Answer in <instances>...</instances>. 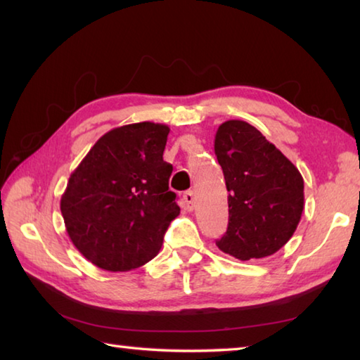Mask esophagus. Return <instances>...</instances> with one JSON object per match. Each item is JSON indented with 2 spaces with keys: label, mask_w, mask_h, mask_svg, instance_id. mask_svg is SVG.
Returning <instances> with one entry per match:
<instances>
[{
  "label": "esophagus",
  "mask_w": 360,
  "mask_h": 360,
  "mask_svg": "<svg viewBox=\"0 0 360 360\" xmlns=\"http://www.w3.org/2000/svg\"><path fill=\"white\" fill-rule=\"evenodd\" d=\"M182 198H184V202L187 204V209L192 210L193 209V204H195V193L192 192V190H187V192L184 193V196H182Z\"/></svg>",
  "instance_id": "1"
}]
</instances>
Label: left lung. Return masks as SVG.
<instances>
[{
  "instance_id": "1",
  "label": "left lung",
  "mask_w": 360,
  "mask_h": 360,
  "mask_svg": "<svg viewBox=\"0 0 360 360\" xmlns=\"http://www.w3.org/2000/svg\"><path fill=\"white\" fill-rule=\"evenodd\" d=\"M214 148L229 192L228 229L217 246L240 260L274 255L301 220V173L262 132L242 120L220 124Z\"/></svg>"
}]
</instances>
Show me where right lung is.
Here are the masks:
<instances>
[{
	"mask_svg": "<svg viewBox=\"0 0 360 360\" xmlns=\"http://www.w3.org/2000/svg\"><path fill=\"white\" fill-rule=\"evenodd\" d=\"M170 128L142 122L98 140L68 179L60 212L73 245L91 264L128 271L158 255L179 215L164 160Z\"/></svg>",
	"mask_w": 360,
	"mask_h": 360,
	"instance_id": "1",
	"label": "right lung"
}]
</instances>
